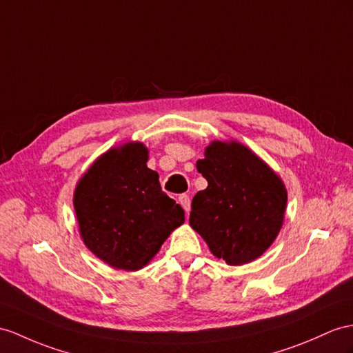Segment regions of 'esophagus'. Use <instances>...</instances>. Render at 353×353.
Here are the masks:
<instances>
[{
    "label": "esophagus",
    "instance_id": "obj_1",
    "mask_svg": "<svg viewBox=\"0 0 353 353\" xmlns=\"http://www.w3.org/2000/svg\"><path fill=\"white\" fill-rule=\"evenodd\" d=\"M178 202L183 206L184 211L188 214V211H190V197H188L187 194H181L178 197Z\"/></svg>",
    "mask_w": 353,
    "mask_h": 353
}]
</instances>
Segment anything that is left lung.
I'll return each mask as SVG.
<instances>
[{"mask_svg":"<svg viewBox=\"0 0 353 353\" xmlns=\"http://www.w3.org/2000/svg\"><path fill=\"white\" fill-rule=\"evenodd\" d=\"M196 168L208 187L193 197L190 226L228 265L257 259L285 219L288 192L280 176L235 141H214Z\"/></svg>","mask_w":353,"mask_h":353,"instance_id":"1","label":"left lung"}]
</instances>
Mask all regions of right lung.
<instances>
[{"label": "right lung", "instance_id": "right-lung-1", "mask_svg": "<svg viewBox=\"0 0 353 353\" xmlns=\"http://www.w3.org/2000/svg\"><path fill=\"white\" fill-rule=\"evenodd\" d=\"M148 150L128 142L100 156L76 185L73 205L85 245L117 270L143 268L184 210L161 192L159 174L147 166Z\"/></svg>", "mask_w": 353, "mask_h": 353}]
</instances>
